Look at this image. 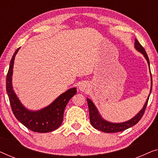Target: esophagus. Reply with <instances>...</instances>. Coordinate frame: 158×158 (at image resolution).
<instances>
[{
	"label": "esophagus",
	"mask_w": 158,
	"mask_h": 158,
	"mask_svg": "<svg viewBox=\"0 0 158 158\" xmlns=\"http://www.w3.org/2000/svg\"><path fill=\"white\" fill-rule=\"evenodd\" d=\"M88 88H89V85H88V83H86V82H83V83H81L79 85V89L83 92L88 90Z\"/></svg>",
	"instance_id": "esophagus-1"
}]
</instances>
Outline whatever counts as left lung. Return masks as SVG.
Instances as JSON below:
<instances>
[{
  "label": "left lung",
  "instance_id": "obj_1",
  "mask_svg": "<svg viewBox=\"0 0 158 158\" xmlns=\"http://www.w3.org/2000/svg\"><path fill=\"white\" fill-rule=\"evenodd\" d=\"M135 47L138 52H141L142 55H144V57H145V59L148 61V65L150 67V60H149L148 56L147 55L146 51L144 50V47L139 44V42H138L137 39H135ZM152 75H151V88H150V95L152 91ZM149 95L145 103H144V106L142 107L139 113L136 115L135 117L131 118L130 120L127 121V122H122V123H112L106 121L105 119L101 117V114H99V112L96 107V106L94 105V103L92 102L91 100H90L89 98H87V102L88 105V109H89V114H90V124L95 129L100 130L103 132L106 133H115L118 132V131H124L125 129L130 128V127H133L134 125H135L137 123L139 122V121L141 119V118L143 116L145 111V109L148 105V102L149 100Z\"/></svg>",
  "mask_w": 158,
  "mask_h": 158
}]
</instances>
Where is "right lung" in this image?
I'll use <instances>...</instances> for the list:
<instances>
[{"label": "right lung", "mask_w": 158, "mask_h": 158, "mask_svg": "<svg viewBox=\"0 0 158 158\" xmlns=\"http://www.w3.org/2000/svg\"><path fill=\"white\" fill-rule=\"evenodd\" d=\"M18 48L13 55L6 76V91L11 109L16 118L30 130L40 133L50 132L60 127L63 114L70 99L76 94V88H70L57 97L51 104L38 111H31L23 106L15 94L12 86L13 68Z\"/></svg>", "instance_id": "obj_1"}]
</instances>
